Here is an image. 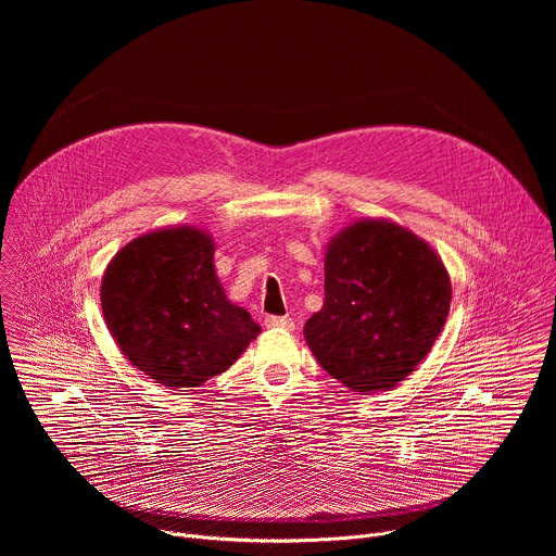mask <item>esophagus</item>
<instances>
[{
  "mask_svg": "<svg viewBox=\"0 0 556 556\" xmlns=\"http://www.w3.org/2000/svg\"><path fill=\"white\" fill-rule=\"evenodd\" d=\"M264 326L268 330H294V321L290 319V316H266Z\"/></svg>",
  "mask_w": 556,
  "mask_h": 556,
  "instance_id": "obj_1",
  "label": "esophagus"
}]
</instances>
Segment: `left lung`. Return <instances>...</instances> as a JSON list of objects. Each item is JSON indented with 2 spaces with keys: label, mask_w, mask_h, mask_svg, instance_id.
I'll return each instance as SVG.
<instances>
[{
  "label": "left lung",
  "mask_w": 556,
  "mask_h": 556,
  "mask_svg": "<svg viewBox=\"0 0 556 556\" xmlns=\"http://www.w3.org/2000/svg\"><path fill=\"white\" fill-rule=\"evenodd\" d=\"M448 307V273L425 240L389 219H356L328 244L324 307L303 334L352 391H389L431 352Z\"/></svg>",
  "instance_id": "obj_1"
}]
</instances>
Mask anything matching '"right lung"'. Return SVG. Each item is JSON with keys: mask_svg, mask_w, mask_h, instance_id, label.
Returning <instances> with one entry per match:
<instances>
[{"mask_svg": "<svg viewBox=\"0 0 556 556\" xmlns=\"http://www.w3.org/2000/svg\"><path fill=\"white\" fill-rule=\"evenodd\" d=\"M213 237L195 226L144 232L108 264L101 305L123 356L169 389L226 371L262 328L228 301L213 266Z\"/></svg>", "mask_w": 556, "mask_h": 556, "instance_id": "obj_1", "label": "right lung"}]
</instances>
